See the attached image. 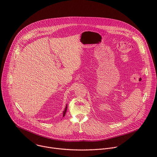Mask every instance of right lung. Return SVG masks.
Masks as SVG:
<instances>
[{
  "mask_svg": "<svg viewBox=\"0 0 157 157\" xmlns=\"http://www.w3.org/2000/svg\"><path fill=\"white\" fill-rule=\"evenodd\" d=\"M66 110H67V105H66V107H65V109H64V110L63 111V117H64V116H65V114H66Z\"/></svg>",
  "mask_w": 157,
  "mask_h": 157,
  "instance_id": "1",
  "label": "right lung"
}]
</instances>
